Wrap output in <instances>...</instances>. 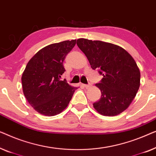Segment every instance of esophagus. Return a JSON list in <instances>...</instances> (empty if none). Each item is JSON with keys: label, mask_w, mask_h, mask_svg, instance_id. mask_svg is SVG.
<instances>
[{"label": "esophagus", "mask_w": 156, "mask_h": 156, "mask_svg": "<svg viewBox=\"0 0 156 156\" xmlns=\"http://www.w3.org/2000/svg\"><path fill=\"white\" fill-rule=\"evenodd\" d=\"M83 86H84L85 88H89V87L91 86V84H90L89 83V84H87V85H83Z\"/></svg>", "instance_id": "34e87169"}]
</instances>
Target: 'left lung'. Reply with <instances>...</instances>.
<instances>
[{
	"label": "left lung",
	"instance_id": "1",
	"mask_svg": "<svg viewBox=\"0 0 156 156\" xmlns=\"http://www.w3.org/2000/svg\"><path fill=\"white\" fill-rule=\"evenodd\" d=\"M77 45L88 59L93 70L103 76L95 84L101 98L93 103L100 115H119L134 99L140 86L141 74L133 57L119 46L102 41L80 38Z\"/></svg>",
	"mask_w": 156,
	"mask_h": 156
}]
</instances>
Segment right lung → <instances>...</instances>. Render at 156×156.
<instances>
[{
  "label": "right lung",
  "instance_id": "add662e5",
  "mask_svg": "<svg viewBox=\"0 0 156 156\" xmlns=\"http://www.w3.org/2000/svg\"><path fill=\"white\" fill-rule=\"evenodd\" d=\"M76 39L51 44L39 50L29 61L22 76L23 93L37 112L54 116L66 108L78 87L61 80L66 70L63 62L76 45Z\"/></svg>",
  "mask_w": 156,
  "mask_h": 156
}]
</instances>
